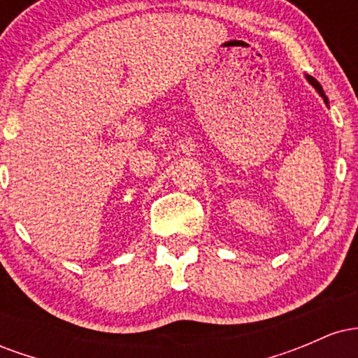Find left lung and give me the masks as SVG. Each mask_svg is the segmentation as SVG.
<instances>
[{
    "label": "left lung",
    "mask_w": 358,
    "mask_h": 358,
    "mask_svg": "<svg viewBox=\"0 0 358 358\" xmlns=\"http://www.w3.org/2000/svg\"><path fill=\"white\" fill-rule=\"evenodd\" d=\"M306 79H308V82H310L311 85H313V87L318 90V94L320 96L323 97V101H324V104H328V99H327V96H324V92H323V89H322V85H320V82L316 80V79H313V77H310V76H306Z\"/></svg>",
    "instance_id": "8db88e82"
}]
</instances>
